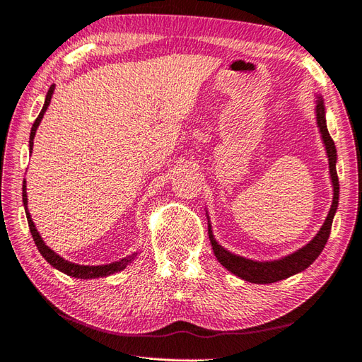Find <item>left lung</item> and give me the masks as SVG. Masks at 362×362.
I'll return each mask as SVG.
<instances>
[{
    "mask_svg": "<svg viewBox=\"0 0 362 362\" xmlns=\"http://www.w3.org/2000/svg\"><path fill=\"white\" fill-rule=\"evenodd\" d=\"M315 118H317V126L320 129V133H322V141L325 144V148L327 153L329 174H330V180H332V188H334V200H332V204H330V209L323 226L320 227V230L311 241H309L306 245H303L302 249L293 252L291 255H286L281 257V259L255 261V259H249V257L235 255L227 249H224L221 244H218L212 232L211 218L208 216V233H209V240L212 244L215 257L224 268H227V270L233 273L235 276L243 279V281L252 282V284H273V282L284 281V279L294 276L297 273H302L317 259L320 253L323 252L325 245L329 240L334 216L338 209L339 185H338V175H337V148L327 132L326 107H325V101L322 95H317V100H315Z\"/></svg>",
    "mask_w": 362,
    "mask_h": 362,
    "instance_id": "8db88e82",
    "label": "left lung"
}]
</instances>
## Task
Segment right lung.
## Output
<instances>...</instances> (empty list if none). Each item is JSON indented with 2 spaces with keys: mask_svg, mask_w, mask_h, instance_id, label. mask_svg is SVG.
<instances>
[{
  "mask_svg": "<svg viewBox=\"0 0 362 362\" xmlns=\"http://www.w3.org/2000/svg\"><path fill=\"white\" fill-rule=\"evenodd\" d=\"M53 94H54V85H51L48 92H47L44 107H42V110H40V113L37 115V118H36V121L33 124V127H32V132H30V141H28L30 153H32V150H33V139H35V135H36V130L39 127L40 121H42V118H44V113L47 112V109L49 106L51 97H53ZM23 203H24V209H25L30 232H32V236H33L37 250L40 252V255L45 257V261L49 265H53L56 270L65 273V274H68L71 277H77V279L106 277V276H110L113 273H118V272L124 270V268H126L138 256V253H132V255H129L126 257H122V259H119V261L110 262V264H106V265H78V264H74V262H69V261L64 259V257H62V256H59L54 250H51L49 247L44 243V240L40 238V235H39L36 226H35V223L32 220V215H30L28 208H27V182L25 180L23 183Z\"/></svg>",
  "mask_w": 362,
  "mask_h": 362,
  "instance_id": "1",
  "label": "right lung"
}]
</instances>
